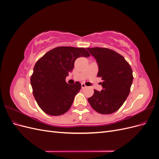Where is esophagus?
<instances>
[{
    "instance_id": "esophagus-1",
    "label": "esophagus",
    "mask_w": 159,
    "mask_h": 159,
    "mask_svg": "<svg viewBox=\"0 0 159 159\" xmlns=\"http://www.w3.org/2000/svg\"><path fill=\"white\" fill-rule=\"evenodd\" d=\"M86 87H87V86H86L85 85V84H81V88H82V89H84V88H85Z\"/></svg>"
}]
</instances>
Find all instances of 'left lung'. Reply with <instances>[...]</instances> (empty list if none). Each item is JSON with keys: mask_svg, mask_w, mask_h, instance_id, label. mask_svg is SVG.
<instances>
[{"mask_svg": "<svg viewBox=\"0 0 159 159\" xmlns=\"http://www.w3.org/2000/svg\"><path fill=\"white\" fill-rule=\"evenodd\" d=\"M98 62V77L102 78L103 89H94L88 102L101 114H111L117 111L126 100L133 83V71L124 57L106 48H87Z\"/></svg>", "mask_w": 159, "mask_h": 159, "instance_id": "1", "label": "left lung"}]
</instances>
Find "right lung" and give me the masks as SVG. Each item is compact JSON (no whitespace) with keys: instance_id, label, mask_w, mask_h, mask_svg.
Returning <instances> with one entry per match:
<instances>
[{"instance_id":"right-lung-1","label":"right lung","mask_w":159,"mask_h":159,"mask_svg":"<svg viewBox=\"0 0 159 159\" xmlns=\"http://www.w3.org/2000/svg\"><path fill=\"white\" fill-rule=\"evenodd\" d=\"M84 48L60 46L50 50L37 61L30 78L32 93L44 113L58 116L70 109L81 85L66 83V78L80 57H89Z\"/></svg>"}]
</instances>
